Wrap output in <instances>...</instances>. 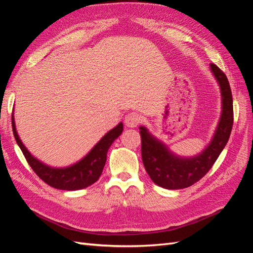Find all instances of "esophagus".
I'll use <instances>...</instances> for the list:
<instances>
[{
	"instance_id": "34e87169",
	"label": "esophagus",
	"mask_w": 253,
	"mask_h": 253,
	"mask_svg": "<svg viewBox=\"0 0 253 253\" xmlns=\"http://www.w3.org/2000/svg\"><path fill=\"white\" fill-rule=\"evenodd\" d=\"M140 121H141V118L139 115L135 112H132V113H128L126 116L125 124L128 127H135L140 124Z\"/></svg>"
}]
</instances>
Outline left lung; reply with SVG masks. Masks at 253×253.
<instances>
[{
  "instance_id": "left-lung-1",
  "label": "left lung",
  "mask_w": 253,
  "mask_h": 253,
  "mask_svg": "<svg viewBox=\"0 0 253 253\" xmlns=\"http://www.w3.org/2000/svg\"><path fill=\"white\" fill-rule=\"evenodd\" d=\"M210 71L220 89L221 112L215 132L208 145L197 155H176L166 143L141 126V156L145 171L153 182L165 189L176 190L192 186L208 173L227 144L233 126V100L226 75L215 64Z\"/></svg>"
}]
</instances>
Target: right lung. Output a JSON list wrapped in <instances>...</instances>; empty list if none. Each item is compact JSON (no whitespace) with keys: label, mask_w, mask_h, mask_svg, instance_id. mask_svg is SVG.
I'll return each mask as SVG.
<instances>
[{"label":"right lung","mask_w":253,"mask_h":253,"mask_svg":"<svg viewBox=\"0 0 253 253\" xmlns=\"http://www.w3.org/2000/svg\"><path fill=\"white\" fill-rule=\"evenodd\" d=\"M11 120L14 138H16L18 145L35 173L50 187L66 191L87 188L99 179L105 166L106 154H108L110 147L114 140L117 139L124 131V125L120 122L106 133L79 162L68 167L55 168L45 165L30 154V152L23 144L18 135L13 115Z\"/></svg>","instance_id":"obj_1"}]
</instances>
